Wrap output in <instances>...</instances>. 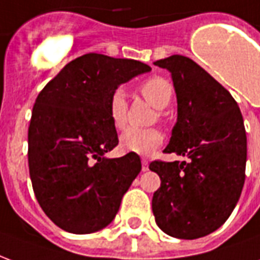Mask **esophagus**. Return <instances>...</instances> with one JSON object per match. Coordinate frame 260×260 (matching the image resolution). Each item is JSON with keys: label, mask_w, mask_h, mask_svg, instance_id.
<instances>
[{"label": "esophagus", "mask_w": 260, "mask_h": 260, "mask_svg": "<svg viewBox=\"0 0 260 260\" xmlns=\"http://www.w3.org/2000/svg\"><path fill=\"white\" fill-rule=\"evenodd\" d=\"M149 170V161L147 158H142V171H147Z\"/></svg>", "instance_id": "1"}]
</instances>
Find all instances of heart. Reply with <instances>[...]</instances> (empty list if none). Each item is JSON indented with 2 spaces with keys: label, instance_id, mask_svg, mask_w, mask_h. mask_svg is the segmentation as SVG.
I'll list each match as a JSON object with an SVG mask.
<instances>
[{
  "label": "heart",
  "instance_id": "b5f03b06",
  "mask_svg": "<svg viewBox=\"0 0 260 260\" xmlns=\"http://www.w3.org/2000/svg\"><path fill=\"white\" fill-rule=\"evenodd\" d=\"M139 91L149 104L157 108L156 117L157 121H163V110L170 104L173 97V85L169 80L153 76L150 79L145 80L139 86ZM126 100L124 91L117 89L111 93L110 103H108V115L111 119V124L117 129H122L126 124ZM163 143V134L157 128H147V129H136L128 128L119 138V145L126 152L136 153V154H149L156 150Z\"/></svg>",
  "mask_w": 260,
  "mask_h": 260
}]
</instances>
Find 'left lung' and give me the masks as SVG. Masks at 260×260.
<instances>
[{
	"instance_id": "left-lung-1",
	"label": "left lung",
	"mask_w": 260,
	"mask_h": 260,
	"mask_svg": "<svg viewBox=\"0 0 260 260\" xmlns=\"http://www.w3.org/2000/svg\"><path fill=\"white\" fill-rule=\"evenodd\" d=\"M154 65L171 72L178 103L164 153L191 160L150 163L161 180L153 214L166 234L195 240L224 224L240 199L246 164L244 119L230 91L191 58L171 55Z\"/></svg>"
}]
</instances>
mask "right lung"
Masks as SVG:
<instances>
[{
  "label": "right lung",
  "instance_id": "add662e5",
  "mask_svg": "<svg viewBox=\"0 0 260 260\" xmlns=\"http://www.w3.org/2000/svg\"><path fill=\"white\" fill-rule=\"evenodd\" d=\"M141 61L89 53L44 86L29 125V173L39 205L59 229L90 234L104 229L139 174L141 158L103 154L118 145L108 115L117 86L149 72Z\"/></svg>",
  "mask_w": 260,
  "mask_h": 260
}]
</instances>
